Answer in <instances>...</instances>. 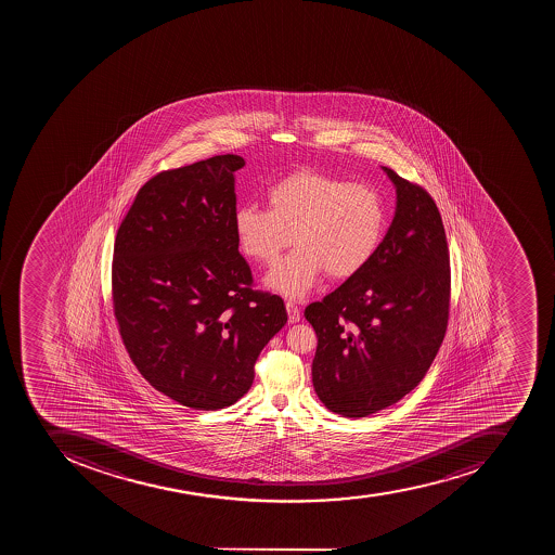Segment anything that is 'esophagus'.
<instances>
[{"instance_id":"obj_1","label":"esophagus","mask_w":555,"mask_h":555,"mask_svg":"<svg viewBox=\"0 0 555 555\" xmlns=\"http://www.w3.org/2000/svg\"><path fill=\"white\" fill-rule=\"evenodd\" d=\"M286 310H288V323L295 324L300 321V309L293 301H286Z\"/></svg>"}]
</instances>
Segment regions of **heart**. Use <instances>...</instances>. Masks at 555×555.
I'll use <instances>...</instances> for the list:
<instances>
[{
	"label": "heart",
	"instance_id": "obj_1",
	"mask_svg": "<svg viewBox=\"0 0 555 555\" xmlns=\"http://www.w3.org/2000/svg\"><path fill=\"white\" fill-rule=\"evenodd\" d=\"M269 210L241 206L234 232L241 249L263 266L283 263L267 275V286L286 297H304L324 271L347 280L372 262L387 229V208L376 189L330 175L301 170L272 185Z\"/></svg>",
	"mask_w": 555,
	"mask_h": 555
}]
</instances>
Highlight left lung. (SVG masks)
I'll return each instance as SVG.
<instances>
[{"label": "left lung", "mask_w": 555, "mask_h": 555, "mask_svg": "<svg viewBox=\"0 0 555 555\" xmlns=\"http://www.w3.org/2000/svg\"><path fill=\"white\" fill-rule=\"evenodd\" d=\"M396 214L372 262L306 319L318 335L312 384L327 410L362 418L415 389L441 347L450 314V251L430 194L382 166Z\"/></svg>", "instance_id": "left-lung-1"}]
</instances>
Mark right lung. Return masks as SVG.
I'll list each match as a JSON object with an SVG mask.
<instances>
[{
    "label": "right lung",
    "instance_id": "right-lung-1",
    "mask_svg": "<svg viewBox=\"0 0 555 555\" xmlns=\"http://www.w3.org/2000/svg\"><path fill=\"white\" fill-rule=\"evenodd\" d=\"M236 154L145 182L114 243L122 344L154 389L193 410L231 406L263 347L288 321L283 298L251 289L234 232Z\"/></svg>",
    "mask_w": 555,
    "mask_h": 555
}]
</instances>
